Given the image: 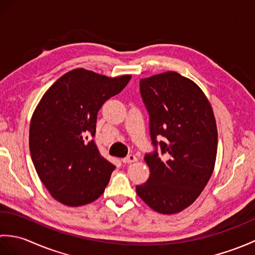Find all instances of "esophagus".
<instances>
[{
	"label": "esophagus",
	"mask_w": 255,
	"mask_h": 255,
	"mask_svg": "<svg viewBox=\"0 0 255 255\" xmlns=\"http://www.w3.org/2000/svg\"><path fill=\"white\" fill-rule=\"evenodd\" d=\"M122 161H123V163H132V162L137 161V158H136V155L129 154L126 156V158H124Z\"/></svg>",
	"instance_id": "34e87169"
}]
</instances>
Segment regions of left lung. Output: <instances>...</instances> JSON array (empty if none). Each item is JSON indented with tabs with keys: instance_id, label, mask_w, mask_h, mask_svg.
Here are the masks:
<instances>
[{
	"instance_id": "1",
	"label": "left lung",
	"mask_w": 255,
	"mask_h": 255,
	"mask_svg": "<svg viewBox=\"0 0 255 255\" xmlns=\"http://www.w3.org/2000/svg\"><path fill=\"white\" fill-rule=\"evenodd\" d=\"M140 94L154 150L144 155L150 177L136 186L137 194L158 213H180L196 200L213 174L218 144L213 108L203 91L177 72L141 79Z\"/></svg>"
}]
</instances>
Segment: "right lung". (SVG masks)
<instances>
[{
  "mask_svg": "<svg viewBox=\"0 0 255 255\" xmlns=\"http://www.w3.org/2000/svg\"><path fill=\"white\" fill-rule=\"evenodd\" d=\"M130 79L75 69L42 96L31 117L29 149L38 176L58 202L77 207L104 193L115 165L94 142L97 113Z\"/></svg>",
  "mask_w": 255,
  "mask_h": 255,
  "instance_id": "obj_1",
  "label": "right lung"
}]
</instances>
